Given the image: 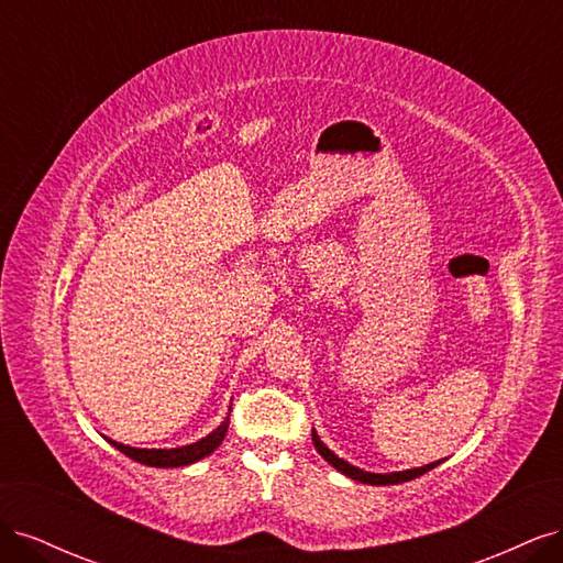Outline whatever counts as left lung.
I'll use <instances>...</instances> for the list:
<instances>
[{
  "instance_id": "left-lung-1",
  "label": "left lung",
  "mask_w": 563,
  "mask_h": 563,
  "mask_svg": "<svg viewBox=\"0 0 563 563\" xmlns=\"http://www.w3.org/2000/svg\"><path fill=\"white\" fill-rule=\"evenodd\" d=\"M312 441H314V449L319 451V455L327 460L329 465H333L338 472H343L345 476H350V479L354 482H362V484H371V486H391V484H404V482H411L416 479V476L424 474L434 470L441 460H437V463H430V465H422V467H413V470H401V472H387V474H376V472H366V470H360L350 465L347 460L338 457L323 441L319 439V434L312 430Z\"/></svg>"
}]
</instances>
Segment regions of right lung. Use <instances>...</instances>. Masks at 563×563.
<instances>
[{"label":"right lung","instance_id":"add662e5","mask_svg":"<svg viewBox=\"0 0 563 563\" xmlns=\"http://www.w3.org/2000/svg\"><path fill=\"white\" fill-rule=\"evenodd\" d=\"M230 411H232V406H230ZM228 424H230V416L220 422L211 434L195 441V444L178 446V449H133L126 444H119V441H112V439H108V441L117 451H122L124 455L135 460V463H143L150 467H185V465L197 463V460H201V457L211 455L220 444H223Z\"/></svg>","mask_w":563,"mask_h":563}]
</instances>
